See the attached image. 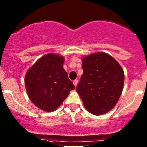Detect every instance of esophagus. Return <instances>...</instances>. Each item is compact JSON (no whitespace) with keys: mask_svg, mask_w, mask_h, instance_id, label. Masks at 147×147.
<instances>
[{"mask_svg":"<svg viewBox=\"0 0 147 147\" xmlns=\"http://www.w3.org/2000/svg\"><path fill=\"white\" fill-rule=\"evenodd\" d=\"M73 83H74V86L76 87V85H77V84H78V80H75L73 82Z\"/></svg>","mask_w":147,"mask_h":147,"instance_id":"34e87169","label":"esophagus"}]
</instances>
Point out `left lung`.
<instances>
[{"mask_svg":"<svg viewBox=\"0 0 147 147\" xmlns=\"http://www.w3.org/2000/svg\"><path fill=\"white\" fill-rule=\"evenodd\" d=\"M83 74L76 91L88 112L105 114L114 107L123 90L124 71L109 54L98 52L82 57Z\"/></svg>","mask_w":147,"mask_h":147,"instance_id":"left-lung-1","label":"left lung"}]
</instances>
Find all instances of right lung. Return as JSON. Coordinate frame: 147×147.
Instances as JSON below:
<instances>
[{
  "instance_id": "add662e5",
  "label": "right lung",
  "mask_w": 147,
  "mask_h": 147,
  "mask_svg": "<svg viewBox=\"0 0 147 147\" xmlns=\"http://www.w3.org/2000/svg\"><path fill=\"white\" fill-rule=\"evenodd\" d=\"M64 58L55 54L43 56L27 71L25 85L30 100L37 107L53 112L75 88L63 68Z\"/></svg>"
}]
</instances>
